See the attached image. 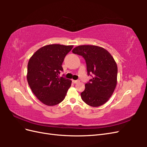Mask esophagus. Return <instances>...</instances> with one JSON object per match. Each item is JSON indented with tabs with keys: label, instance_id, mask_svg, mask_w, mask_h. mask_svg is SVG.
<instances>
[{
	"label": "esophagus",
	"instance_id": "esophagus-1",
	"mask_svg": "<svg viewBox=\"0 0 147 147\" xmlns=\"http://www.w3.org/2000/svg\"><path fill=\"white\" fill-rule=\"evenodd\" d=\"M72 82L74 83H78L80 82L79 80H72Z\"/></svg>",
	"mask_w": 147,
	"mask_h": 147
}]
</instances>
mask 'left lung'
I'll return each mask as SVG.
<instances>
[{
    "instance_id": "obj_1",
    "label": "left lung",
    "mask_w": 147,
    "mask_h": 147,
    "mask_svg": "<svg viewBox=\"0 0 147 147\" xmlns=\"http://www.w3.org/2000/svg\"><path fill=\"white\" fill-rule=\"evenodd\" d=\"M72 53L84 59L88 75L92 78L81 93L82 100L94 107L104 104L117 83L118 68L113 57L105 49L94 45H80L74 48Z\"/></svg>"
}]
</instances>
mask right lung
<instances>
[{"mask_svg":"<svg viewBox=\"0 0 147 147\" xmlns=\"http://www.w3.org/2000/svg\"><path fill=\"white\" fill-rule=\"evenodd\" d=\"M73 45L53 44L44 46L30 57L28 64L27 80L35 96L42 103L49 106L63 101L72 81L59 77L63 71L65 56Z\"/></svg>","mask_w":147,"mask_h":147,"instance_id":"add662e5","label":"right lung"}]
</instances>
